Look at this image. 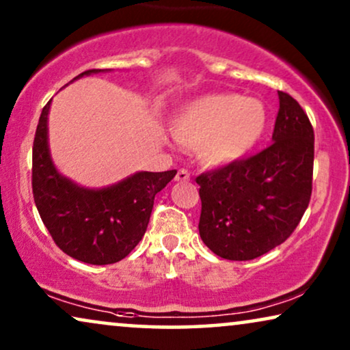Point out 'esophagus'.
<instances>
[{"instance_id":"esophagus-1","label":"esophagus","mask_w":350,"mask_h":350,"mask_svg":"<svg viewBox=\"0 0 350 350\" xmlns=\"http://www.w3.org/2000/svg\"><path fill=\"white\" fill-rule=\"evenodd\" d=\"M175 181H180V183H186V181H189V174H188V170L181 169V170L176 172V175H175Z\"/></svg>"}]
</instances>
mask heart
Instances as JSON below:
<instances>
[{
    "label": "heart",
    "mask_w": 350,
    "mask_h": 350,
    "mask_svg": "<svg viewBox=\"0 0 350 350\" xmlns=\"http://www.w3.org/2000/svg\"><path fill=\"white\" fill-rule=\"evenodd\" d=\"M267 127V109L258 98L231 92L204 94L176 109L169 131L180 146L198 150L210 167L241 161L255 148Z\"/></svg>",
    "instance_id": "heart-1"
}]
</instances>
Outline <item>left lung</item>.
Listing matches in <instances>:
<instances>
[{"mask_svg": "<svg viewBox=\"0 0 350 350\" xmlns=\"http://www.w3.org/2000/svg\"><path fill=\"white\" fill-rule=\"evenodd\" d=\"M312 165L314 131L308 114L291 95L279 92L272 145L196 178L202 242L232 261L253 260L280 245L308 208Z\"/></svg>", "mask_w": 350, "mask_h": 350, "instance_id": "8db88e82", "label": "left lung"}]
</instances>
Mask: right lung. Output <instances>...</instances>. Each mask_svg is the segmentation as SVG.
I'll return each instance as SVG.
<instances>
[{"label": "right lung", "mask_w": 350, "mask_h": 350, "mask_svg": "<svg viewBox=\"0 0 350 350\" xmlns=\"http://www.w3.org/2000/svg\"><path fill=\"white\" fill-rule=\"evenodd\" d=\"M88 70L76 76L97 75ZM71 81V83H73ZM42 108L33 142V198L54 242L66 255L88 265H113L126 258L145 236L154 196L176 170L135 172L103 188H85L62 175L51 156L49 109Z\"/></svg>", "instance_id": "1"}]
</instances>
